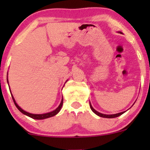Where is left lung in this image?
Instances as JSON below:
<instances>
[{
    "mask_svg": "<svg viewBox=\"0 0 150 150\" xmlns=\"http://www.w3.org/2000/svg\"><path fill=\"white\" fill-rule=\"evenodd\" d=\"M89 106H90V108L92 109V111L94 112L95 114H97V116H100V117H103V118H116V117H118L120 116V115L123 114V113L125 112H121V113H116V114H112V115H106V114H103V113H101L99 112H98V111H96L95 109H94L93 107L92 106H91V104H89Z\"/></svg>",
    "mask_w": 150,
    "mask_h": 150,
    "instance_id": "8db88e82",
    "label": "left lung"
}]
</instances>
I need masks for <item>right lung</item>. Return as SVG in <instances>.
I'll use <instances>...</instances> for the list:
<instances>
[{"label": "right lung", "instance_id": "1", "mask_svg": "<svg viewBox=\"0 0 150 150\" xmlns=\"http://www.w3.org/2000/svg\"><path fill=\"white\" fill-rule=\"evenodd\" d=\"M11 95H12V94H11ZM12 98H13V101H14L15 105L16 106V107L18 108V109L20 111V112H22V113H23V114H25V115H27V116L31 117L32 118H34V119H37V120L45 119V118H50V117H52L53 116H55V115L57 114V113L60 111V110H61L62 106H63V99H62L61 104H60L59 106H58V107L56 108V110H54V111H51V112H49V113H44V114H32V113H30L27 112V111H24V110H22V108H20L18 104H17V103L15 102V100L14 97H13V95H12Z\"/></svg>", "mask_w": 150, "mask_h": 150}]
</instances>
